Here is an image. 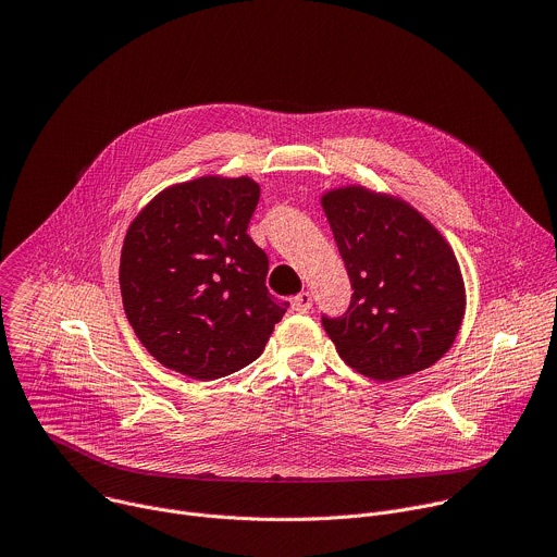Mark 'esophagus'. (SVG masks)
<instances>
[{
	"instance_id": "34e87169",
	"label": "esophagus",
	"mask_w": 557,
	"mask_h": 557,
	"mask_svg": "<svg viewBox=\"0 0 557 557\" xmlns=\"http://www.w3.org/2000/svg\"><path fill=\"white\" fill-rule=\"evenodd\" d=\"M292 305L296 311H309L311 309V294L309 292H300L292 298Z\"/></svg>"
}]
</instances>
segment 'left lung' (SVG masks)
Masks as SVG:
<instances>
[{"mask_svg": "<svg viewBox=\"0 0 557 557\" xmlns=\"http://www.w3.org/2000/svg\"><path fill=\"white\" fill-rule=\"evenodd\" d=\"M320 203L354 287L343 318L322 315L341 358L377 382L432 367L455 345L466 313L450 244L388 193L349 184L326 190Z\"/></svg>", "mask_w": 557, "mask_h": 557, "instance_id": "obj_1", "label": "left lung"}]
</instances>
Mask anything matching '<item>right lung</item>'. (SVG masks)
<instances>
[{"instance_id":"1","label":"right lung","mask_w":557,"mask_h":557,"mask_svg":"<svg viewBox=\"0 0 557 557\" xmlns=\"http://www.w3.org/2000/svg\"><path fill=\"white\" fill-rule=\"evenodd\" d=\"M255 180L203 175L158 193L132 221L121 294L145 349L166 369L216 380L255 362L289 302L265 287L250 239Z\"/></svg>"}]
</instances>
